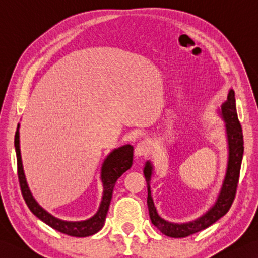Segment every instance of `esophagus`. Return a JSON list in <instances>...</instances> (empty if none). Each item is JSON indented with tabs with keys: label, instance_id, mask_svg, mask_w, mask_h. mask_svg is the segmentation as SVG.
Segmentation results:
<instances>
[{
	"label": "esophagus",
	"instance_id": "1",
	"mask_svg": "<svg viewBox=\"0 0 258 258\" xmlns=\"http://www.w3.org/2000/svg\"><path fill=\"white\" fill-rule=\"evenodd\" d=\"M150 149L149 143L146 141H141L140 143H138L135 148V155L136 156H143L144 154L148 153V151Z\"/></svg>",
	"mask_w": 258,
	"mask_h": 258
}]
</instances>
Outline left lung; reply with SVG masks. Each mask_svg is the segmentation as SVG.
Instances as JSON below:
<instances>
[{
	"label": "left lung",
	"mask_w": 258,
	"mask_h": 258,
	"mask_svg": "<svg viewBox=\"0 0 258 258\" xmlns=\"http://www.w3.org/2000/svg\"><path fill=\"white\" fill-rule=\"evenodd\" d=\"M220 115L226 122V132L229 150L228 165H227L223 186H221V190L215 205L205 215L199 217L198 219L185 224H174L161 218L154 207L150 189V180L151 176H152L153 166L149 161L144 166L143 172L146 183H148V207L150 218L156 228L166 236L174 237V238H182V237L190 236L198 233L200 230L208 228L209 226L215 224L217 220L228 213L231 205L234 203L237 185H238L239 181L241 160H243L244 154V136L243 130H241L238 120V116H237L235 93L233 89L229 90L227 100L221 105Z\"/></svg>",
	"instance_id": "1"
}]
</instances>
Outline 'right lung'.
<instances>
[{"mask_svg": "<svg viewBox=\"0 0 258 258\" xmlns=\"http://www.w3.org/2000/svg\"><path fill=\"white\" fill-rule=\"evenodd\" d=\"M20 125L18 124L17 132L14 136V146H15V153H17V162H18V176L20 188H21V192L23 196V199L25 204L31 210V213L37 216L40 220L47 224L51 228L60 231V233L73 236V237H87L90 235H94L103 228L105 224L106 216H107V211L110 205V200H112L113 190L116 181L126 172L133 164V146L130 144H126L120 146L118 149L113 150L112 152L107 155L105 159L103 166H102V173H100V179L103 182V198L102 203L98 208V211L96 213L92 218L83 221H66L58 219L50 215L48 211H45L41 206H40L30 191L27 179H25L23 166H22V159H21V151H20V133H19Z\"/></svg>", "mask_w": 258, "mask_h": 258, "instance_id": "1", "label": "right lung"}]
</instances>
